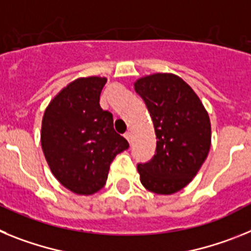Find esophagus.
<instances>
[{"mask_svg": "<svg viewBox=\"0 0 251 251\" xmlns=\"http://www.w3.org/2000/svg\"><path fill=\"white\" fill-rule=\"evenodd\" d=\"M124 137L127 138L128 142H130V138H132V134H130V132H126V133H124Z\"/></svg>", "mask_w": 251, "mask_h": 251, "instance_id": "obj_1", "label": "esophagus"}]
</instances>
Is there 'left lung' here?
Returning <instances> with one entry per match:
<instances>
[{
	"label": "left lung",
	"mask_w": 251,
	"mask_h": 251,
	"mask_svg": "<svg viewBox=\"0 0 251 251\" xmlns=\"http://www.w3.org/2000/svg\"><path fill=\"white\" fill-rule=\"evenodd\" d=\"M157 137L156 154L138 165L142 185L157 195H172L191 182L211 146V123L199 95L178 75L154 73L137 79Z\"/></svg>",
	"instance_id": "8db88e82"
}]
</instances>
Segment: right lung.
Returning a JSON list of instances; mask_svg holds the SVG:
<instances>
[{
    "label": "right lung",
    "instance_id": "right-lung-1",
    "mask_svg": "<svg viewBox=\"0 0 251 251\" xmlns=\"http://www.w3.org/2000/svg\"><path fill=\"white\" fill-rule=\"evenodd\" d=\"M106 77H77L46 106L41 147L55 178L76 195L104 187L112 161L128 150L127 139L113 128V115L99 98Z\"/></svg>",
    "mask_w": 251,
    "mask_h": 251
}]
</instances>
